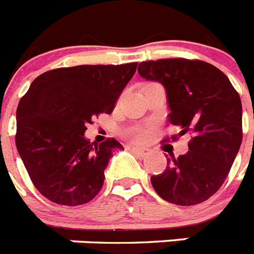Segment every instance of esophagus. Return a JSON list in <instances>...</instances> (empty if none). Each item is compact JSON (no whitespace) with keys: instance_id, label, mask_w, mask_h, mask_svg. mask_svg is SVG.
I'll return each mask as SVG.
<instances>
[{"instance_id":"34e87169","label":"esophagus","mask_w":254,"mask_h":254,"mask_svg":"<svg viewBox=\"0 0 254 254\" xmlns=\"http://www.w3.org/2000/svg\"><path fill=\"white\" fill-rule=\"evenodd\" d=\"M128 149L131 150V151H133V152H136V154L137 155H140V156H146V155H149L150 154V150L149 149H142V147H137V146H131V145H129L128 146Z\"/></svg>"}]
</instances>
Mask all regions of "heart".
Here are the masks:
<instances>
[{"label":"heart","mask_w":254,"mask_h":254,"mask_svg":"<svg viewBox=\"0 0 254 254\" xmlns=\"http://www.w3.org/2000/svg\"><path fill=\"white\" fill-rule=\"evenodd\" d=\"M150 129L147 128H137V129H133L131 132V136L133 138V141L136 142H145V141L149 140L150 137Z\"/></svg>","instance_id":"obj_1"}]
</instances>
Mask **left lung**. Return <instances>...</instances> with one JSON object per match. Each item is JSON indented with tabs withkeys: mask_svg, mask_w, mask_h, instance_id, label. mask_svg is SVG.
<instances>
[{
	"mask_svg": "<svg viewBox=\"0 0 254 254\" xmlns=\"http://www.w3.org/2000/svg\"><path fill=\"white\" fill-rule=\"evenodd\" d=\"M138 73L160 82L169 105L168 120L181 128L165 141L190 133L188 152L167 159L151 185L163 199L193 206L215 194L235 160L242 138V102L225 73L199 60L163 58L143 61Z\"/></svg>",
	"mask_w": 254,
	"mask_h": 254,
	"instance_id": "left-lung-1",
	"label": "left lung"
}]
</instances>
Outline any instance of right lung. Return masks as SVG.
I'll return each mask as SVG.
<instances>
[{"mask_svg":"<svg viewBox=\"0 0 254 254\" xmlns=\"http://www.w3.org/2000/svg\"><path fill=\"white\" fill-rule=\"evenodd\" d=\"M137 62L81 64L51 69L38 76L16 111V147L33 185L52 202L87 203L99 193L114 138L91 143L86 126L111 114Z\"/></svg>","mask_w":254,"mask_h":254,"instance_id":"right-lung-1","label":"right lung"}]
</instances>
